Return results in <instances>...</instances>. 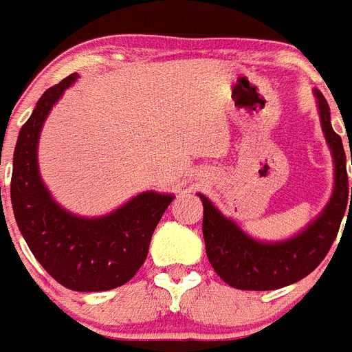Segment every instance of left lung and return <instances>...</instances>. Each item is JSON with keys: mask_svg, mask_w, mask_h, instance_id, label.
<instances>
[{"mask_svg": "<svg viewBox=\"0 0 352 352\" xmlns=\"http://www.w3.org/2000/svg\"><path fill=\"white\" fill-rule=\"evenodd\" d=\"M318 97L320 119L325 139L329 142L334 159V191L324 213L305 231L295 239L276 244L256 242L244 231L221 215V211L211 204L204 195V235L206 255L211 267L235 289L271 291L295 284L311 271L329 253L334 239L338 235L340 224L347 208L352 206V188L349 199V179H347V161H345L342 137L331 126L329 104L325 97ZM352 162V151H351Z\"/></svg>", "mask_w": 352, "mask_h": 352, "instance_id": "8db88e82", "label": "left lung"}]
</instances>
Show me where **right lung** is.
<instances>
[{
    "mask_svg": "<svg viewBox=\"0 0 352 352\" xmlns=\"http://www.w3.org/2000/svg\"><path fill=\"white\" fill-rule=\"evenodd\" d=\"M76 77L48 88L21 126L10 201L23 239L48 275L68 289L94 293L116 289L141 270L151 235L173 197L144 191L101 219L70 215L52 201L37 170V139L50 108Z\"/></svg>",
    "mask_w": 352,
    "mask_h": 352,
    "instance_id": "obj_1",
    "label": "right lung"
}]
</instances>
